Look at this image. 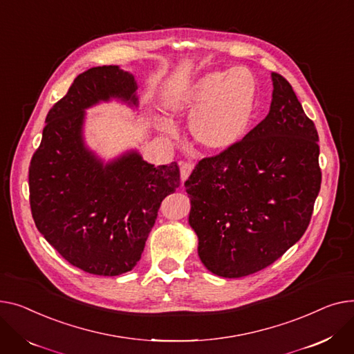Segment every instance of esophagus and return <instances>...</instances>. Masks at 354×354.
I'll list each match as a JSON object with an SVG mask.
<instances>
[{"label":"esophagus","mask_w":354,"mask_h":354,"mask_svg":"<svg viewBox=\"0 0 354 354\" xmlns=\"http://www.w3.org/2000/svg\"><path fill=\"white\" fill-rule=\"evenodd\" d=\"M194 169V164L192 161H183L180 164V174H181V181L184 183L187 178H189V176L192 174Z\"/></svg>","instance_id":"1"}]
</instances>
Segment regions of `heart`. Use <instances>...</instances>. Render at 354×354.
Returning <instances> with one entry per match:
<instances>
[{
	"instance_id": "b5f03b06",
	"label": "heart",
	"mask_w": 354,
	"mask_h": 354,
	"mask_svg": "<svg viewBox=\"0 0 354 354\" xmlns=\"http://www.w3.org/2000/svg\"><path fill=\"white\" fill-rule=\"evenodd\" d=\"M257 102V82L244 67L201 77L184 97L193 113L190 131L205 150L233 147L250 129Z\"/></svg>"
}]
</instances>
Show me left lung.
Here are the masks:
<instances>
[{"mask_svg": "<svg viewBox=\"0 0 354 354\" xmlns=\"http://www.w3.org/2000/svg\"><path fill=\"white\" fill-rule=\"evenodd\" d=\"M263 121L233 147L198 161L184 183L198 256L237 279L273 264L307 230L320 192L319 134L290 82L273 73Z\"/></svg>", "mask_w": 354, "mask_h": 354, "instance_id": "left-lung-1", "label": "left lung"}]
</instances>
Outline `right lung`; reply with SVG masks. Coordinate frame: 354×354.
<instances>
[{
	"label": "right lung",
	"instance_id": "add662e5",
	"mask_svg": "<svg viewBox=\"0 0 354 354\" xmlns=\"http://www.w3.org/2000/svg\"><path fill=\"white\" fill-rule=\"evenodd\" d=\"M136 90L133 74L117 66L80 74L48 111L30 162V205L38 232L90 274L133 270L161 201L180 185L176 161L154 167L130 151L104 165L84 145V110L110 98L137 106Z\"/></svg>",
	"mask_w": 354,
	"mask_h": 354
}]
</instances>
